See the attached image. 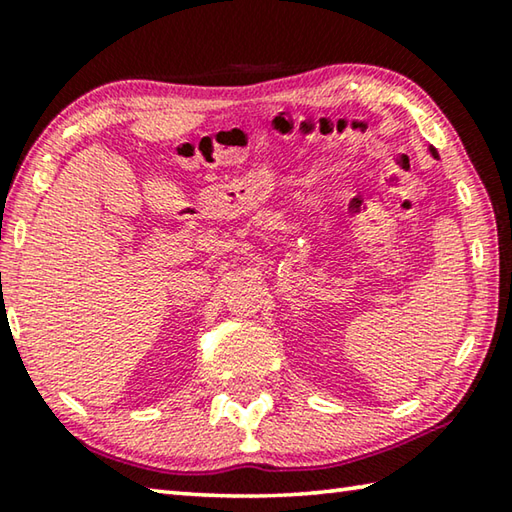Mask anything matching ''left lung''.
<instances>
[{"mask_svg": "<svg viewBox=\"0 0 512 512\" xmlns=\"http://www.w3.org/2000/svg\"><path fill=\"white\" fill-rule=\"evenodd\" d=\"M429 151H431V155H433V158H438V151H436V149H433V146H429Z\"/></svg>", "mask_w": 512, "mask_h": 512, "instance_id": "obj_1", "label": "left lung"}]
</instances>
